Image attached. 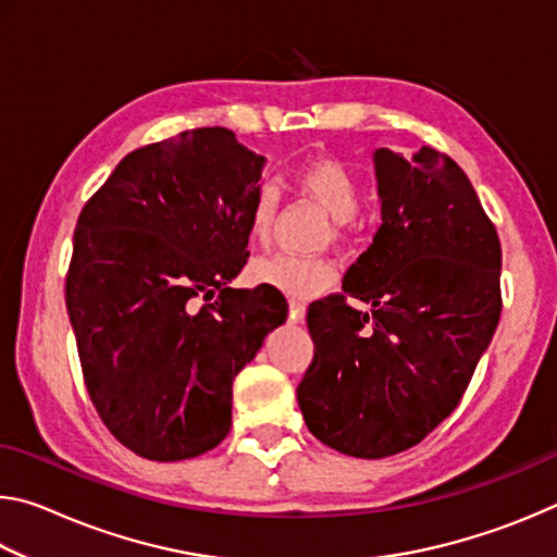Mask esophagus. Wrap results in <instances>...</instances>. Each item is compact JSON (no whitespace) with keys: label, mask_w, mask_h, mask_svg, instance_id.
Listing matches in <instances>:
<instances>
[{"label":"esophagus","mask_w":557,"mask_h":557,"mask_svg":"<svg viewBox=\"0 0 557 557\" xmlns=\"http://www.w3.org/2000/svg\"><path fill=\"white\" fill-rule=\"evenodd\" d=\"M307 317V307L301 301H289V322L292 324H301Z\"/></svg>","instance_id":"34e87169"}]
</instances>
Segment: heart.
I'll return each mask as SVG.
<instances>
[{
  "label": "heart",
  "mask_w": 557,
  "mask_h": 557,
  "mask_svg": "<svg viewBox=\"0 0 557 557\" xmlns=\"http://www.w3.org/2000/svg\"><path fill=\"white\" fill-rule=\"evenodd\" d=\"M292 182H295L301 196L317 201L332 215L334 240H344L348 231H351L358 206H361V184H358L351 169L334 157L317 154L305 159L292 172ZM277 211V188L272 184L258 186L248 211V235L252 243L265 245L270 240ZM252 277L260 285L277 289L292 299H312L334 285L336 268L326 258H301L289 256V252H280V256L258 260L252 265Z\"/></svg>",
  "instance_id": "heart-1"
}]
</instances>
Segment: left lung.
<instances>
[{
	"label": "left lung",
	"mask_w": 557,
	"mask_h": 557,
	"mask_svg": "<svg viewBox=\"0 0 557 557\" xmlns=\"http://www.w3.org/2000/svg\"><path fill=\"white\" fill-rule=\"evenodd\" d=\"M373 162L383 223L344 292L309 305L314 358L297 385L309 432L361 459L410 449L449 418L502 317V243L461 166L432 147H383Z\"/></svg>",
	"instance_id": "8db88e82"
}]
</instances>
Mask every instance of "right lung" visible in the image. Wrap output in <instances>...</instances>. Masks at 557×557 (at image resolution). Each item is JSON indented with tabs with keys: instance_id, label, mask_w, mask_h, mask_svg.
Returning <instances> with one entry per match:
<instances>
[{
	"instance_id": "obj_1",
	"label": "right lung",
	"mask_w": 557,
	"mask_h": 557,
	"mask_svg": "<svg viewBox=\"0 0 557 557\" xmlns=\"http://www.w3.org/2000/svg\"><path fill=\"white\" fill-rule=\"evenodd\" d=\"M265 157L201 127L129 152L73 235L65 307L106 428L154 461L199 457L231 430L233 381L287 299L233 289Z\"/></svg>"
}]
</instances>
